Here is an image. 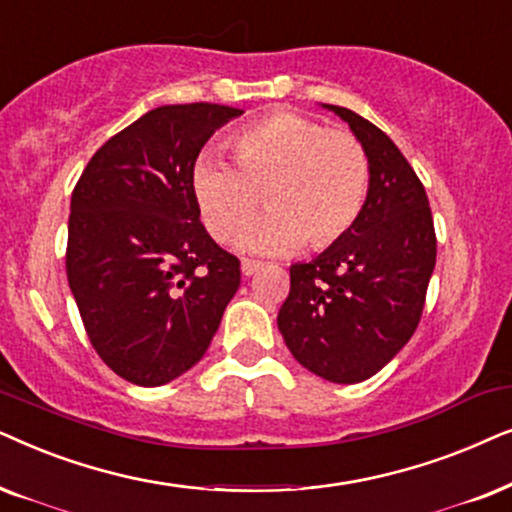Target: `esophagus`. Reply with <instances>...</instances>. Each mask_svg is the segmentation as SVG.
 I'll use <instances>...</instances> for the list:
<instances>
[{"instance_id":"1","label":"esophagus","mask_w":512,"mask_h":512,"mask_svg":"<svg viewBox=\"0 0 512 512\" xmlns=\"http://www.w3.org/2000/svg\"><path fill=\"white\" fill-rule=\"evenodd\" d=\"M262 267H264V264H262V262H257V260H243V262H241V271H243V276H252V274H257V271H262Z\"/></svg>"}]
</instances>
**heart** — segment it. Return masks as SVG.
<instances>
[{
  "label": "heart",
  "mask_w": 512,
  "mask_h": 512,
  "mask_svg": "<svg viewBox=\"0 0 512 512\" xmlns=\"http://www.w3.org/2000/svg\"><path fill=\"white\" fill-rule=\"evenodd\" d=\"M229 147L236 168L201 156L192 170L194 201L215 241L241 234L262 199L271 213L245 231L241 245L264 255L290 252L304 241L316 252L332 248L363 215L372 168L353 133L274 109L231 135Z\"/></svg>",
  "instance_id": "obj_1"
}]
</instances>
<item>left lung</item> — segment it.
<instances>
[{"instance_id": "obj_1", "label": "left lung", "mask_w": 512, "mask_h": 512, "mask_svg": "<svg viewBox=\"0 0 512 512\" xmlns=\"http://www.w3.org/2000/svg\"><path fill=\"white\" fill-rule=\"evenodd\" d=\"M325 107L349 121L363 142L370 194L349 236L318 260L292 264L278 330L306 370L335 384H358L417 330L438 238L426 189L395 142L351 109Z\"/></svg>"}]
</instances>
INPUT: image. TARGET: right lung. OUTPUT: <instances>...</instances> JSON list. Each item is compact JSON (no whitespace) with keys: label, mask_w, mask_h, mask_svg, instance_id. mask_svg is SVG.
I'll list each match as a JSON object with an SVG mask.
<instances>
[{"label":"right lung","mask_w":512,"mask_h":512,"mask_svg":"<svg viewBox=\"0 0 512 512\" xmlns=\"http://www.w3.org/2000/svg\"><path fill=\"white\" fill-rule=\"evenodd\" d=\"M241 109L163 105L112 135L72 192L65 269L93 349L138 386H161L208 351L241 262L201 224L192 170Z\"/></svg>","instance_id":"right-lung-1"}]
</instances>
